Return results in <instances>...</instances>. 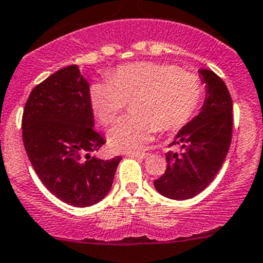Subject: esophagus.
<instances>
[{"mask_svg": "<svg viewBox=\"0 0 263 263\" xmlns=\"http://www.w3.org/2000/svg\"><path fill=\"white\" fill-rule=\"evenodd\" d=\"M126 155L129 156V158H136V159H145L148 156L147 154H144V153H127Z\"/></svg>", "mask_w": 263, "mask_h": 263, "instance_id": "1", "label": "esophagus"}]
</instances>
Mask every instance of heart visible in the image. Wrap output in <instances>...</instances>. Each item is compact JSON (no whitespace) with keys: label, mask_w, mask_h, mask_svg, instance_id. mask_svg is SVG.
<instances>
[{"label":"heart","mask_w":263,"mask_h":263,"mask_svg":"<svg viewBox=\"0 0 263 263\" xmlns=\"http://www.w3.org/2000/svg\"><path fill=\"white\" fill-rule=\"evenodd\" d=\"M203 95L197 75L161 63L119 66L110 80L90 86L92 113L104 126L118 118L126 103L135 102L134 117L121 119L108 134L113 150L141 151L158 128L174 131L184 126L197 110Z\"/></svg>","instance_id":"1"}]
</instances>
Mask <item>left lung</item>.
Instances as JSON below:
<instances>
[{"label":"left lung","mask_w":263,"mask_h":263,"mask_svg":"<svg viewBox=\"0 0 263 263\" xmlns=\"http://www.w3.org/2000/svg\"><path fill=\"white\" fill-rule=\"evenodd\" d=\"M205 84L200 113L179 129L171 145L179 153L165 155L168 165L154 187L171 200H188L202 192L219 173L229 151L233 102L227 85L211 70H198Z\"/></svg>","instance_id":"1"}]
</instances>
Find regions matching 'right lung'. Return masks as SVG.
Listing matches in <instances>:
<instances>
[{
	"label": "right lung",
	"mask_w": 263,
	"mask_h": 263,
	"mask_svg": "<svg viewBox=\"0 0 263 263\" xmlns=\"http://www.w3.org/2000/svg\"><path fill=\"white\" fill-rule=\"evenodd\" d=\"M89 89L78 65L61 68L34 87L23 115L24 146L36 176L75 208H89L108 195L122 160L91 155L105 140L94 129Z\"/></svg>",
	"instance_id": "right-lung-1"
}]
</instances>
